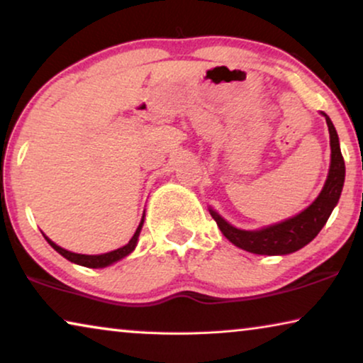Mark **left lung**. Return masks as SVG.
<instances>
[{
	"label": "left lung",
	"instance_id": "obj_1",
	"mask_svg": "<svg viewBox=\"0 0 363 363\" xmlns=\"http://www.w3.org/2000/svg\"><path fill=\"white\" fill-rule=\"evenodd\" d=\"M322 116L325 117L330 133V168L325 185L319 193V196L299 215L255 231L238 230L210 208L213 220L216 221L218 228L233 245L245 251L255 252V255H291V252L309 245L324 228L332 210L339 203L342 186H344L345 180V163L334 123H332L325 112H322Z\"/></svg>",
	"mask_w": 363,
	"mask_h": 363
}]
</instances>
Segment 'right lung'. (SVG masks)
Here are the masks:
<instances>
[{
	"mask_svg": "<svg viewBox=\"0 0 363 363\" xmlns=\"http://www.w3.org/2000/svg\"><path fill=\"white\" fill-rule=\"evenodd\" d=\"M143 218H145V215L142 216V221H140V225H138L137 231L133 233L132 240L128 241L125 246L118 247V250H116V251L106 252V255H77V252H71V251L64 250V247H61V246H57L56 242H52L51 240H49L48 236H44V238H46V241L49 242V245H51V246L54 247V250H56V251L59 252V255L66 257L67 261L74 262V264H79V266H86V267H106V266H111V264H113V262L121 261L122 257L128 256V255H130V252H132L133 250H135V246H137V241H138V235H140V231H142V226H143Z\"/></svg>",
	"mask_w": 363,
	"mask_h": 363,
	"instance_id": "add662e5",
	"label": "right lung"
}]
</instances>
